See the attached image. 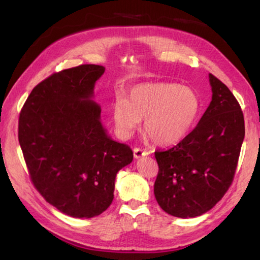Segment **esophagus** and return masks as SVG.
<instances>
[{
    "instance_id": "1",
    "label": "esophagus",
    "mask_w": 260,
    "mask_h": 260,
    "mask_svg": "<svg viewBox=\"0 0 260 260\" xmlns=\"http://www.w3.org/2000/svg\"><path fill=\"white\" fill-rule=\"evenodd\" d=\"M145 155H148V152L143 150V148H140V147H135L134 148V157L135 158H140L142 156H145Z\"/></svg>"
}]
</instances>
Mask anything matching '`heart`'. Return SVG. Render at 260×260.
Masks as SVG:
<instances>
[{"instance_id":"obj_1","label":"heart","mask_w":260,"mask_h":260,"mask_svg":"<svg viewBox=\"0 0 260 260\" xmlns=\"http://www.w3.org/2000/svg\"><path fill=\"white\" fill-rule=\"evenodd\" d=\"M201 101L190 87L175 82H143L117 95L112 105L115 128L129 137L144 118L143 132L157 145H173L182 141L196 125Z\"/></svg>"}]
</instances>
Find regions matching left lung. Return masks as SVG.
I'll return each mask as SVG.
<instances>
[{"mask_svg":"<svg viewBox=\"0 0 260 260\" xmlns=\"http://www.w3.org/2000/svg\"><path fill=\"white\" fill-rule=\"evenodd\" d=\"M212 101L196 128L175 146L155 151L158 173L154 194L165 212L193 218L209 211L235 178L245 119L234 93L209 75Z\"/></svg>","mask_w":260,"mask_h":260,"instance_id":"obj_1","label":"left lung"}]
</instances>
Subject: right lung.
I'll use <instances>...</instances> for the list:
<instances>
[{
    "label": "right lung",
    "mask_w": 260,
    "mask_h": 260,
    "mask_svg": "<svg viewBox=\"0 0 260 260\" xmlns=\"http://www.w3.org/2000/svg\"><path fill=\"white\" fill-rule=\"evenodd\" d=\"M105 68L80 64L33 88L21 109L19 143L32 184L45 200L74 218H93L114 199L118 171L133 161L113 141L90 101Z\"/></svg>",
    "instance_id": "right-lung-1"
}]
</instances>
